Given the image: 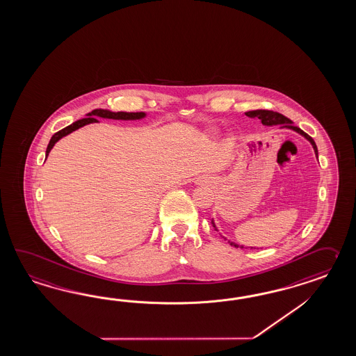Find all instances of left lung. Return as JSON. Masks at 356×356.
<instances>
[{
  "label": "left lung",
  "instance_id": "8db88e82",
  "mask_svg": "<svg viewBox=\"0 0 356 356\" xmlns=\"http://www.w3.org/2000/svg\"><path fill=\"white\" fill-rule=\"evenodd\" d=\"M247 117H251V118H259L260 120L261 123L262 124H265V126H274V124H282V127H286V129H291V130L296 131V132H298V134H301L302 136H305L306 139L309 140L310 143H312V147H314V150H315V154L318 156V147H316V144H315V141L312 140V136H309L306 132L301 130V129H298V127H296L293 126V122L291 121L289 118H286L284 117L283 114L277 113V112H273V111H265V109H257V111H250V112H247L245 113ZM213 224V222H212ZM213 227L216 229V226L213 224ZM217 230V229H216ZM230 243V242H229ZM232 245H234V247H239L238 244H235V243H230ZM241 248H244V247H241Z\"/></svg>",
  "mask_w": 356,
  "mask_h": 356
}]
</instances>
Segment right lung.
Wrapping results in <instances>:
<instances>
[{
    "label": "right lung",
    "instance_id": "1",
    "mask_svg": "<svg viewBox=\"0 0 356 356\" xmlns=\"http://www.w3.org/2000/svg\"><path fill=\"white\" fill-rule=\"evenodd\" d=\"M96 117L109 118V120H124V121H127V120H140V118L145 117V113H143V112H136V113L117 112V113H114V112H109V111H104V109H95V111H92L91 113L87 114V118L79 120V121L72 123L68 127H65V129H63V130L58 131L56 134H54L51 140H50V143H49V145H47V149H46V158L49 156L50 150H51L52 147L55 145V143H56L58 140H60L61 138H64L65 135H68V134L73 132V131L79 130V127H82V126H85V124L99 122L96 120Z\"/></svg>",
    "mask_w": 356,
    "mask_h": 356
}]
</instances>
